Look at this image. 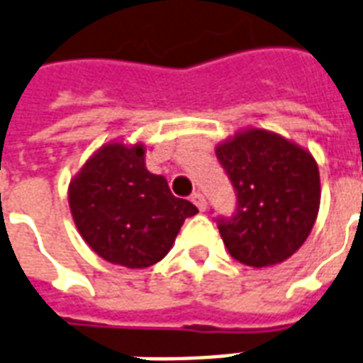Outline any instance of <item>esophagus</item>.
<instances>
[{
	"mask_svg": "<svg viewBox=\"0 0 363 363\" xmlns=\"http://www.w3.org/2000/svg\"><path fill=\"white\" fill-rule=\"evenodd\" d=\"M190 200H192V203H194L196 208L200 209V211H206V206H208V203H206V198H203V194H200V192H194Z\"/></svg>",
	"mask_w": 363,
	"mask_h": 363,
	"instance_id": "obj_1",
	"label": "esophagus"
}]
</instances>
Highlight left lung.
Masks as SVG:
<instances>
[{"instance_id": "8db88e82", "label": "left lung", "mask_w": 363, "mask_h": 363, "mask_svg": "<svg viewBox=\"0 0 363 363\" xmlns=\"http://www.w3.org/2000/svg\"><path fill=\"white\" fill-rule=\"evenodd\" d=\"M216 155L238 198L236 216L219 223L229 254L256 269L283 264L318 219V161L296 142L256 127L219 142Z\"/></svg>"}]
</instances>
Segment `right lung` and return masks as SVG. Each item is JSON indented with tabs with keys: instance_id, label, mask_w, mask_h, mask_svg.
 <instances>
[{
	"instance_id": "1",
	"label": "right lung",
	"mask_w": 363,
	"mask_h": 363,
	"mask_svg": "<svg viewBox=\"0 0 363 363\" xmlns=\"http://www.w3.org/2000/svg\"><path fill=\"white\" fill-rule=\"evenodd\" d=\"M69 208L84 242L127 269L157 264L173 248L186 217L198 213L174 198L165 177L146 169V146L111 140L98 147L69 182Z\"/></svg>"
}]
</instances>
